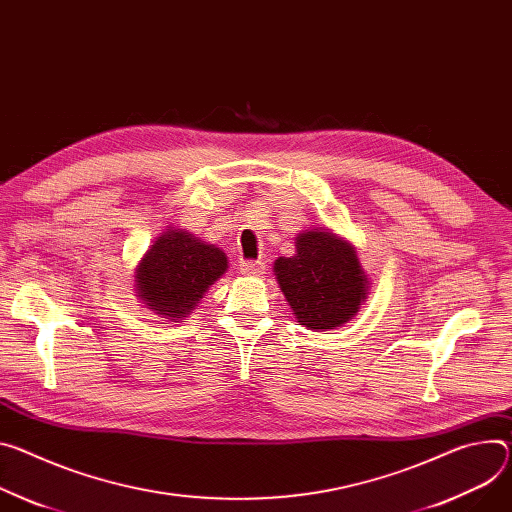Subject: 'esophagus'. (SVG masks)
<instances>
[{"label": "esophagus", "instance_id": "obj_1", "mask_svg": "<svg viewBox=\"0 0 512 512\" xmlns=\"http://www.w3.org/2000/svg\"><path fill=\"white\" fill-rule=\"evenodd\" d=\"M241 273L259 277V275L265 273V263H261V261H243L241 263Z\"/></svg>", "mask_w": 512, "mask_h": 512}]
</instances>
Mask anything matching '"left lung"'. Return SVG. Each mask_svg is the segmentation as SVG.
<instances>
[{"label": "left lung", "mask_w": 512, "mask_h": 512, "mask_svg": "<svg viewBox=\"0 0 512 512\" xmlns=\"http://www.w3.org/2000/svg\"><path fill=\"white\" fill-rule=\"evenodd\" d=\"M292 312L310 331L343 327L367 298V275L351 243L329 228L304 230L296 237V255L273 263Z\"/></svg>", "instance_id": "left-lung-1"}]
</instances>
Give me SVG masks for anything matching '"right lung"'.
Here are the masks:
<instances>
[{"label": "right lung", "instance_id": "right-lung-1", "mask_svg": "<svg viewBox=\"0 0 512 512\" xmlns=\"http://www.w3.org/2000/svg\"><path fill=\"white\" fill-rule=\"evenodd\" d=\"M226 255L188 230L167 228L134 271L136 294L171 320L190 314L226 271Z\"/></svg>", "mask_w": 512, "mask_h": 512}]
</instances>
